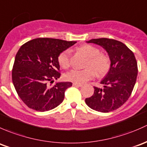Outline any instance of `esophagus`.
<instances>
[{
    "instance_id": "34e87169",
    "label": "esophagus",
    "mask_w": 147,
    "mask_h": 147,
    "mask_svg": "<svg viewBox=\"0 0 147 147\" xmlns=\"http://www.w3.org/2000/svg\"><path fill=\"white\" fill-rule=\"evenodd\" d=\"M73 86H76V87H81V86H82V84H77V83H74Z\"/></svg>"
}]
</instances>
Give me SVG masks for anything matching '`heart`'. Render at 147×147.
<instances>
[{"label":"heart","instance_id":"heart-1","mask_svg":"<svg viewBox=\"0 0 147 147\" xmlns=\"http://www.w3.org/2000/svg\"><path fill=\"white\" fill-rule=\"evenodd\" d=\"M78 50L83 53L88 58L86 66L84 69H73L66 74L65 78L67 81L77 84H83L94 78L97 75L99 76L107 73L110 67L109 57L99 49L90 45H84L78 47ZM71 53L69 49L61 51L58 57V62L63 69L69 67L71 63Z\"/></svg>","mask_w":147,"mask_h":147}]
</instances>
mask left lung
<instances>
[{
    "instance_id": "1",
    "label": "left lung",
    "mask_w": 147,
    "mask_h": 147,
    "mask_svg": "<svg viewBox=\"0 0 147 147\" xmlns=\"http://www.w3.org/2000/svg\"><path fill=\"white\" fill-rule=\"evenodd\" d=\"M87 42L103 47L111 63L108 73L100 82L103 88L94 87V93L85 100L86 103L101 113L117 110L127 100L135 85L138 68L134 53L125 44L113 39H93Z\"/></svg>"
}]
</instances>
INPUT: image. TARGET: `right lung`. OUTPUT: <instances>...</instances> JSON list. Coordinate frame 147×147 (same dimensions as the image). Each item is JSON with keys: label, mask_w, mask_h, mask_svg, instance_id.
<instances>
[{"label": "right lung", "mask_w": 147, "mask_h": 147, "mask_svg": "<svg viewBox=\"0 0 147 147\" xmlns=\"http://www.w3.org/2000/svg\"><path fill=\"white\" fill-rule=\"evenodd\" d=\"M76 42L52 38H37L21 46L16 54L12 80L17 93L30 108L40 112L52 110L61 103L71 82L48 81L60 77L58 57Z\"/></svg>", "instance_id": "1"}]
</instances>
